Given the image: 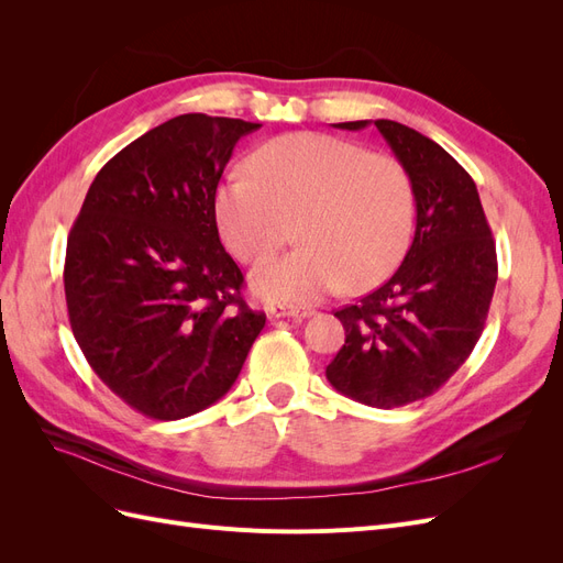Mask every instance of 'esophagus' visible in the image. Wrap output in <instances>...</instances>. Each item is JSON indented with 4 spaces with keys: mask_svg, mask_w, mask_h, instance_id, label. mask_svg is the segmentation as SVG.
<instances>
[{
    "mask_svg": "<svg viewBox=\"0 0 563 563\" xmlns=\"http://www.w3.org/2000/svg\"><path fill=\"white\" fill-rule=\"evenodd\" d=\"M314 310L312 308H298V305H275V308L269 310L272 319H279V317H288V319H308L312 317Z\"/></svg>",
    "mask_w": 563,
    "mask_h": 563,
    "instance_id": "34e87169",
    "label": "esophagus"
}]
</instances>
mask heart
<instances>
[{"mask_svg":"<svg viewBox=\"0 0 563 563\" xmlns=\"http://www.w3.org/2000/svg\"><path fill=\"white\" fill-rule=\"evenodd\" d=\"M216 195V220L234 258L258 265L288 240L300 246L253 275L267 300L310 302L385 279L411 244L416 197L406 168L329 133H288Z\"/></svg>","mask_w":563,"mask_h":563,"instance_id":"1","label":"heart"}]
</instances>
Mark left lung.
<instances>
[{"instance_id":"8db88e82","label":"left lung","mask_w":563,"mask_h":563,"mask_svg":"<svg viewBox=\"0 0 563 563\" xmlns=\"http://www.w3.org/2000/svg\"><path fill=\"white\" fill-rule=\"evenodd\" d=\"M371 122H343L360 131ZM416 197V236L380 288L338 310L345 345L329 383L354 401L395 408L424 399L465 364L488 317L498 258L470 174L428 135L378 119Z\"/></svg>"}]
</instances>
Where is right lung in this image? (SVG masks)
<instances>
[{
	"mask_svg": "<svg viewBox=\"0 0 563 563\" xmlns=\"http://www.w3.org/2000/svg\"><path fill=\"white\" fill-rule=\"evenodd\" d=\"M261 126L168 119L100 168L67 236L73 333L96 376L147 418H187L225 397L265 327L216 225L218 180Z\"/></svg>",
	"mask_w": 563,
	"mask_h": 563,
	"instance_id": "obj_1",
	"label": "right lung"
}]
</instances>
